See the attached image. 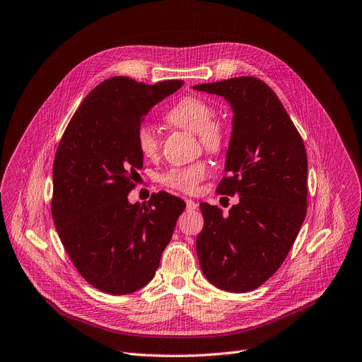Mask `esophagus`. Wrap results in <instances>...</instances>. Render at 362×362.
<instances>
[{
  "instance_id": "1",
  "label": "esophagus",
  "mask_w": 362,
  "mask_h": 362,
  "mask_svg": "<svg viewBox=\"0 0 362 362\" xmlns=\"http://www.w3.org/2000/svg\"><path fill=\"white\" fill-rule=\"evenodd\" d=\"M185 202H186V209L189 210V211H192V210H197L198 209V204L195 202V201H192V199H185Z\"/></svg>"
}]
</instances>
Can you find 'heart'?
<instances>
[{
    "mask_svg": "<svg viewBox=\"0 0 362 362\" xmlns=\"http://www.w3.org/2000/svg\"><path fill=\"white\" fill-rule=\"evenodd\" d=\"M165 121L173 127L197 134L204 151L217 155L226 148L228 132L225 124L214 117L211 103L199 96H185L165 112ZM136 146L145 158H155L161 151V140L152 125L144 122L136 132ZM210 165L206 160L173 167L163 173L160 182L183 194H194L199 183L209 176Z\"/></svg>",
    "mask_w": 362,
    "mask_h": 362,
    "instance_id": "1",
    "label": "heart"
}]
</instances>
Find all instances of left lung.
Segmentation results:
<instances>
[{
  "label": "left lung",
  "mask_w": 362,
  "mask_h": 362,
  "mask_svg": "<svg viewBox=\"0 0 362 362\" xmlns=\"http://www.w3.org/2000/svg\"><path fill=\"white\" fill-rule=\"evenodd\" d=\"M194 88L223 96L232 106L226 175L216 192L240 195L226 216L216 206L199 204V266L217 288L251 291L279 269L302 228L306 149L275 91L259 78H229Z\"/></svg>",
  "instance_id": "1"
}]
</instances>
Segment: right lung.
<instances>
[{
	"label": "right lung",
	"instance_id": "1",
	"mask_svg": "<svg viewBox=\"0 0 362 362\" xmlns=\"http://www.w3.org/2000/svg\"><path fill=\"white\" fill-rule=\"evenodd\" d=\"M182 86L109 78L87 94L60 139L53 163L54 226L76 271L103 293L130 294L148 284L186 207L164 191L146 206L127 199L144 167L137 127Z\"/></svg>",
	"mask_w": 362,
	"mask_h": 362
}]
</instances>
